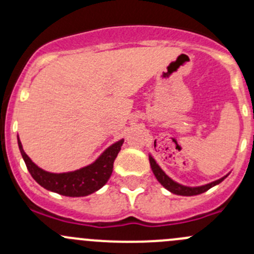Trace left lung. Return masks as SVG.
I'll list each match as a JSON object with an SVG mask.
<instances>
[{"label": "left lung", "instance_id": "8db88e82", "mask_svg": "<svg viewBox=\"0 0 254 254\" xmlns=\"http://www.w3.org/2000/svg\"><path fill=\"white\" fill-rule=\"evenodd\" d=\"M148 160H150L151 168H152V172H153V175H155L156 178H157V181L160 182V183L162 184L166 189H168L171 193L177 194V195H184V196L198 195V194H201V193H204V191L209 190L210 188H212V187L216 186V184L221 183V182L227 177V176H225V177H222V178L217 179V181L211 182V183L205 184V186H201V187H186V186H182V184L177 183V182H175V181H172L170 177L166 175L162 170H161L160 166L156 163V161L153 160L151 156L148 157Z\"/></svg>", "mask_w": 254, "mask_h": 254}]
</instances>
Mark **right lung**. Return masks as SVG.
Instances as JSON below:
<instances>
[{
    "label": "right lung",
    "instance_id": "add662e5",
    "mask_svg": "<svg viewBox=\"0 0 254 254\" xmlns=\"http://www.w3.org/2000/svg\"><path fill=\"white\" fill-rule=\"evenodd\" d=\"M123 142L124 140L113 143L111 147L107 148L99 156L96 162L87 167L67 173H50L32 162L18 139V146L25 166L37 183L48 190L55 191L65 196H86L101 189L111 178L114 160L122 148Z\"/></svg>",
    "mask_w": 254,
    "mask_h": 254
}]
</instances>
